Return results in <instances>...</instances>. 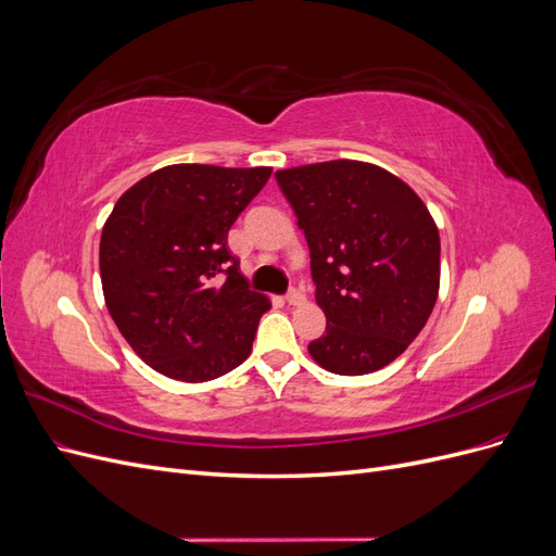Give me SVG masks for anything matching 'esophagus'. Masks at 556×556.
Listing matches in <instances>:
<instances>
[{
	"label": "esophagus",
	"mask_w": 556,
	"mask_h": 556,
	"mask_svg": "<svg viewBox=\"0 0 556 556\" xmlns=\"http://www.w3.org/2000/svg\"><path fill=\"white\" fill-rule=\"evenodd\" d=\"M285 299H288L290 306H301L306 301V294L301 292V290H296V288H290L288 294H285Z\"/></svg>",
	"instance_id": "1"
}]
</instances>
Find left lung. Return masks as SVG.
Listing matches in <instances>:
<instances>
[{
  "instance_id": "left-lung-1",
  "label": "left lung",
  "mask_w": 556,
  "mask_h": 556,
  "mask_svg": "<svg viewBox=\"0 0 556 556\" xmlns=\"http://www.w3.org/2000/svg\"><path fill=\"white\" fill-rule=\"evenodd\" d=\"M311 250L327 329L311 357L339 376L394 362L439 296L441 237L406 182L374 164L333 160L276 174Z\"/></svg>"
}]
</instances>
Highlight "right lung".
I'll use <instances>...</instances> for the list:
<instances>
[{"label": "right lung", "instance_id": "add662e5", "mask_svg": "<svg viewBox=\"0 0 556 556\" xmlns=\"http://www.w3.org/2000/svg\"><path fill=\"white\" fill-rule=\"evenodd\" d=\"M271 169L174 164L117 199L99 243L113 323L157 374L206 382L252 350L268 299L248 288L227 231Z\"/></svg>", "mask_w": 556, "mask_h": 556}]
</instances>
